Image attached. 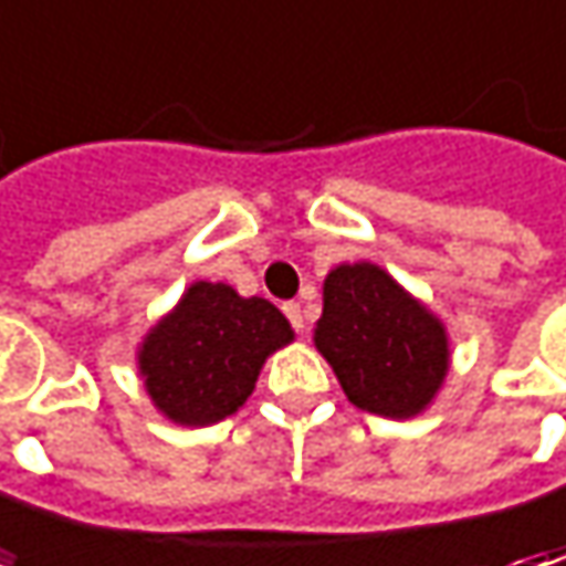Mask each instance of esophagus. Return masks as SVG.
<instances>
[{
	"mask_svg": "<svg viewBox=\"0 0 566 566\" xmlns=\"http://www.w3.org/2000/svg\"><path fill=\"white\" fill-rule=\"evenodd\" d=\"M283 312H286V317L293 321L295 331H305V315H302V305H298V302H286V305H283Z\"/></svg>",
	"mask_w": 566,
	"mask_h": 566,
	"instance_id": "34e87169",
	"label": "esophagus"
}]
</instances>
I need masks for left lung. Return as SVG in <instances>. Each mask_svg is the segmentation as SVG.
Segmentation results:
<instances>
[{
    "mask_svg": "<svg viewBox=\"0 0 566 566\" xmlns=\"http://www.w3.org/2000/svg\"><path fill=\"white\" fill-rule=\"evenodd\" d=\"M315 349L346 400L397 422L424 412L450 371L444 321L371 261L337 264L324 276Z\"/></svg>",
    "mask_w": 566,
    "mask_h": 566,
    "instance_id": "obj_1",
    "label": "left lung"
}]
</instances>
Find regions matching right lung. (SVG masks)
<instances>
[{
  "instance_id": "add662e5",
  "label": "right lung",
  "mask_w": 566,
  "mask_h": 566,
  "mask_svg": "<svg viewBox=\"0 0 566 566\" xmlns=\"http://www.w3.org/2000/svg\"><path fill=\"white\" fill-rule=\"evenodd\" d=\"M295 339L283 312L229 283L195 280L138 343V375L154 409L176 424L205 428L239 412L268 356Z\"/></svg>"
}]
</instances>
